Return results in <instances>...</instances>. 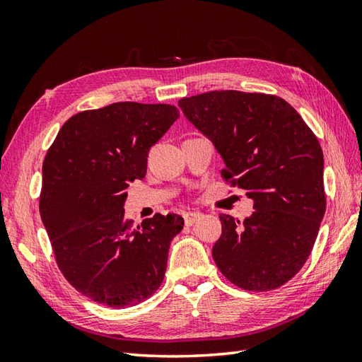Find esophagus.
Returning a JSON list of instances; mask_svg holds the SVG:
<instances>
[{
	"label": "esophagus",
	"mask_w": 362,
	"mask_h": 362,
	"mask_svg": "<svg viewBox=\"0 0 362 362\" xmlns=\"http://www.w3.org/2000/svg\"><path fill=\"white\" fill-rule=\"evenodd\" d=\"M202 218L201 213H187L185 216H183V219H185V224L187 226H193L196 221H199Z\"/></svg>",
	"instance_id": "34e87169"
}]
</instances>
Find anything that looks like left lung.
<instances>
[{
    "instance_id": "obj_1",
    "label": "left lung",
    "mask_w": 362,
    "mask_h": 362,
    "mask_svg": "<svg viewBox=\"0 0 362 362\" xmlns=\"http://www.w3.org/2000/svg\"><path fill=\"white\" fill-rule=\"evenodd\" d=\"M179 107L224 158L222 179L255 209L244 222L222 214L214 263L241 289L280 288L308 259L327 209L317 136L274 95L216 90L182 98Z\"/></svg>"
}]
</instances>
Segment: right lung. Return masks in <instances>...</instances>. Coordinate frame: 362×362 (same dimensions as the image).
Wrapping results in <instances>:
<instances>
[{
	"mask_svg": "<svg viewBox=\"0 0 362 362\" xmlns=\"http://www.w3.org/2000/svg\"><path fill=\"white\" fill-rule=\"evenodd\" d=\"M180 117L171 104L115 103L73 115L43 160L40 216L54 258L82 296L110 308L144 302L163 281L179 214L136 227L126 189L141 180L148 152Z\"/></svg>",
	"mask_w": 362,
	"mask_h": 362,
	"instance_id": "right-lung-1",
	"label": "right lung"
}]
</instances>
